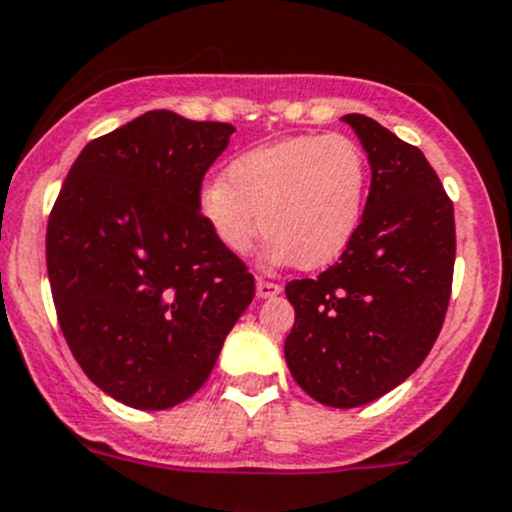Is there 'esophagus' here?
Segmentation results:
<instances>
[{
  "instance_id": "obj_1",
  "label": "esophagus",
  "mask_w": 512,
  "mask_h": 512,
  "mask_svg": "<svg viewBox=\"0 0 512 512\" xmlns=\"http://www.w3.org/2000/svg\"><path fill=\"white\" fill-rule=\"evenodd\" d=\"M282 292V285L280 282H270V280H257V294H260L262 299H272L277 297V294Z\"/></svg>"
}]
</instances>
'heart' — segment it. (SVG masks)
Here are the masks:
<instances>
[{"instance_id": "1", "label": "heart", "mask_w": 512, "mask_h": 512, "mask_svg": "<svg viewBox=\"0 0 512 512\" xmlns=\"http://www.w3.org/2000/svg\"><path fill=\"white\" fill-rule=\"evenodd\" d=\"M369 188V158L352 136H294L230 160L225 180L200 190V213L230 255H245L262 223L270 257L317 270L354 240Z\"/></svg>"}]
</instances>
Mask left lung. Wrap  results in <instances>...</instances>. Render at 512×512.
<instances>
[{
	"label": "left lung",
	"mask_w": 512,
	"mask_h": 512,
	"mask_svg": "<svg viewBox=\"0 0 512 512\" xmlns=\"http://www.w3.org/2000/svg\"><path fill=\"white\" fill-rule=\"evenodd\" d=\"M344 121L369 153L364 220L339 262L285 287L289 371L334 409L369 404L421 366L446 319L456 262L453 203L426 156L374 118Z\"/></svg>",
	"instance_id": "1"
}]
</instances>
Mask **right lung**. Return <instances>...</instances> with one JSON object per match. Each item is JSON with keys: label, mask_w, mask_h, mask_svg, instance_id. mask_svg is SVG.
Segmentation results:
<instances>
[{"label": "right lung", "mask_w": 512, "mask_h": 512, "mask_svg": "<svg viewBox=\"0 0 512 512\" xmlns=\"http://www.w3.org/2000/svg\"><path fill=\"white\" fill-rule=\"evenodd\" d=\"M230 123L148 111L86 143L46 225V270L71 354L101 391L160 411L208 381L255 277L200 213Z\"/></svg>", "instance_id": "1"}]
</instances>
